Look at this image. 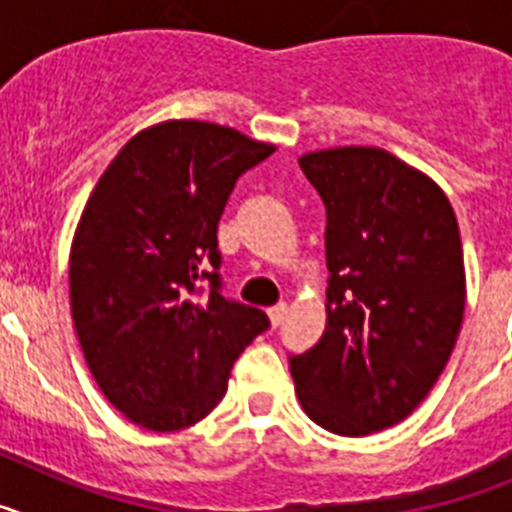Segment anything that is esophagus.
Masks as SVG:
<instances>
[{
    "label": "esophagus",
    "mask_w": 512,
    "mask_h": 512,
    "mask_svg": "<svg viewBox=\"0 0 512 512\" xmlns=\"http://www.w3.org/2000/svg\"><path fill=\"white\" fill-rule=\"evenodd\" d=\"M287 310H289V307L284 305V302H279V305H274V307H269V310H266V315H269L271 328H277V325H282V320L287 318Z\"/></svg>",
    "instance_id": "1"
}]
</instances>
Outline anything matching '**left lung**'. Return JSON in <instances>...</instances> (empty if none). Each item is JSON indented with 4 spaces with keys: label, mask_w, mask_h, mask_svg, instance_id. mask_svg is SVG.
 I'll return each instance as SVG.
<instances>
[{
    "label": "left lung",
    "mask_w": 512,
    "mask_h": 512,
    "mask_svg": "<svg viewBox=\"0 0 512 512\" xmlns=\"http://www.w3.org/2000/svg\"><path fill=\"white\" fill-rule=\"evenodd\" d=\"M325 205L328 300L320 341L289 359L297 400L338 436L408 418L459 338L464 251L443 189L384 148L300 156Z\"/></svg>",
    "instance_id": "8db88e82"
}]
</instances>
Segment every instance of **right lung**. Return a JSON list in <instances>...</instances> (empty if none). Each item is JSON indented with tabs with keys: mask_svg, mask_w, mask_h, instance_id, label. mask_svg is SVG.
<instances>
[{
	"mask_svg": "<svg viewBox=\"0 0 512 512\" xmlns=\"http://www.w3.org/2000/svg\"><path fill=\"white\" fill-rule=\"evenodd\" d=\"M274 151L215 122L166 120L133 135L89 194L71 241V318L102 395L146 431L205 418L269 328L259 307L220 295L217 223L238 176ZM202 278L211 295L197 298Z\"/></svg>",
	"mask_w": 512,
	"mask_h": 512,
	"instance_id": "obj_1",
	"label": "right lung"
}]
</instances>
